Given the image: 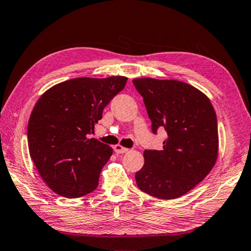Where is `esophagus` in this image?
<instances>
[{
  "label": "esophagus",
  "instance_id": "1",
  "mask_svg": "<svg viewBox=\"0 0 251 251\" xmlns=\"http://www.w3.org/2000/svg\"><path fill=\"white\" fill-rule=\"evenodd\" d=\"M114 151H115L116 154H124V152L128 151V148L123 147L121 145H116L115 147H114Z\"/></svg>",
  "mask_w": 251,
  "mask_h": 251
}]
</instances>
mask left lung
I'll use <instances>...</instances> for the list:
<instances>
[{"mask_svg":"<svg viewBox=\"0 0 251 251\" xmlns=\"http://www.w3.org/2000/svg\"><path fill=\"white\" fill-rule=\"evenodd\" d=\"M143 96L152 133L167 131L163 151H144V164L135 178L151 196L175 199L196 187L214 168L219 139L216 112L198 88L176 79H133Z\"/></svg>","mask_w":251,"mask_h":251,"instance_id":"8db88e82","label":"left lung"}]
</instances>
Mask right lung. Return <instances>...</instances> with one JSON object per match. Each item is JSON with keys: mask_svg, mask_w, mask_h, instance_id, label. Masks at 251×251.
<instances>
[{"mask_svg": "<svg viewBox=\"0 0 251 251\" xmlns=\"http://www.w3.org/2000/svg\"><path fill=\"white\" fill-rule=\"evenodd\" d=\"M126 82L125 76L73 78L54 85L36 101L27 125L29 156L59 196L82 197L99 186L113 148L88 135Z\"/></svg>", "mask_w": 251, "mask_h": 251, "instance_id": "right-lung-1", "label": "right lung"}]
</instances>
